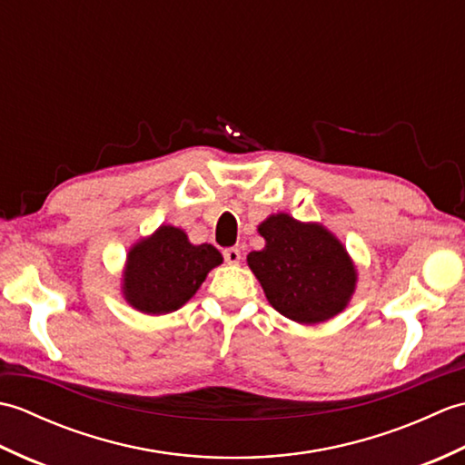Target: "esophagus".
<instances>
[{
    "label": "esophagus",
    "mask_w": 465,
    "mask_h": 465,
    "mask_svg": "<svg viewBox=\"0 0 465 465\" xmlns=\"http://www.w3.org/2000/svg\"><path fill=\"white\" fill-rule=\"evenodd\" d=\"M223 260L227 262V263H240L242 262V252H240V248H227V250H223Z\"/></svg>",
    "instance_id": "esophagus-1"
}]
</instances>
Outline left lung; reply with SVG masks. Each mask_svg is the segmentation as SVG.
I'll use <instances>...</instances> for the list:
<instances>
[{
	"label": "left lung",
	"mask_w": 465,
	"mask_h": 465,
	"mask_svg": "<svg viewBox=\"0 0 465 465\" xmlns=\"http://www.w3.org/2000/svg\"><path fill=\"white\" fill-rule=\"evenodd\" d=\"M258 230L265 248L252 252L248 265L282 315L300 323H320L348 305L355 290V268L325 227L278 213Z\"/></svg>",
	"instance_id": "obj_1"
}]
</instances>
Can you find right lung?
Returning <instances> with one entry per match:
<instances>
[{
    "label": "right lung",
    "instance_id": "1",
    "mask_svg": "<svg viewBox=\"0 0 465 465\" xmlns=\"http://www.w3.org/2000/svg\"><path fill=\"white\" fill-rule=\"evenodd\" d=\"M222 260L213 245H193L182 230L162 225L152 238L135 243L127 255L125 300L143 313L175 312Z\"/></svg>",
    "mask_w": 465,
    "mask_h": 465
}]
</instances>
